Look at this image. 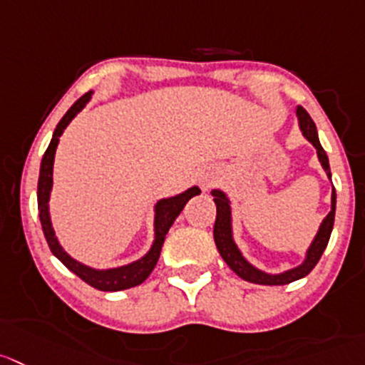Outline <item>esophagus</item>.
Masks as SVG:
<instances>
[{"label":"esophagus","mask_w":365,"mask_h":365,"mask_svg":"<svg viewBox=\"0 0 365 365\" xmlns=\"http://www.w3.org/2000/svg\"><path fill=\"white\" fill-rule=\"evenodd\" d=\"M204 185H210V180H206V182H204Z\"/></svg>","instance_id":"1"}]
</instances>
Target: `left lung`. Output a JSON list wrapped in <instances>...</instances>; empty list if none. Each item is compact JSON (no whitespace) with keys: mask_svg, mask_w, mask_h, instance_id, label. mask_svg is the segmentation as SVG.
<instances>
[{"mask_svg":"<svg viewBox=\"0 0 365 365\" xmlns=\"http://www.w3.org/2000/svg\"><path fill=\"white\" fill-rule=\"evenodd\" d=\"M297 118H299V127L303 130L304 138L317 148V155L319 161H321L322 168L324 172L328 173V177L331 179V172H329V163H328V155H326L324 148L321 147V141H319L317 136V128H315L314 120L310 118V114L307 113V109L303 107H297ZM213 197H215V204H217V220H215V227H213V238L215 244H217L218 252L224 258V262L227 263L229 269L232 272H237L242 279L251 281V283H258V284H289L292 281L301 279V277L308 276V274L314 270V267L317 265L319 259H321L322 252H324L326 245H328L329 237H331V229H333V222H335V202H336V193L335 188L331 192V211L326 215V218L322 220L321 227H319V232L315 235V240L312 242L310 249L307 252V259L301 263L299 267L292 270H287L283 274H267L258 270L256 267H252L247 259L242 256V252L238 251V247L232 242V231H231V206H229L227 197L224 195V192L220 190H213Z\"/></svg>","mask_w":365,"mask_h":365,"instance_id":"8db88e82","label":"left lung"}]
</instances>
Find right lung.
Wrapping results in <instances>:
<instances>
[{
  "mask_svg": "<svg viewBox=\"0 0 365 365\" xmlns=\"http://www.w3.org/2000/svg\"><path fill=\"white\" fill-rule=\"evenodd\" d=\"M91 98V91L86 93L84 96L76 100L71 107H69L68 113L62 116V120L58 121L57 128H55L53 138H51L50 145H48L46 152L43 155V161H41V172H39V185H37V207H39V218L41 225H43L44 238H46L48 245H50L51 252L71 270L73 274L81 277L82 281H86L88 284H91L93 289L102 290V292H118V290L125 289H133V287H138V284L143 283L150 272L154 270L155 263H158L159 255H161L163 242H165L166 232L172 227L173 220L179 217V213L182 211V207L186 206L192 197L199 195L200 190L197 186L186 190L185 193L180 195L172 197V199H163L159 200L158 206H155V240L154 245L150 247V251L143 256L138 262L130 263V265L118 267V269H109V270H96L91 269V267H86L82 263H78L76 259H73L71 256H68V252L61 247V244L55 238L53 227H51L50 222V211H48V200H50V192L51 185H53V159H55V150H57L58 138L64 133V128L68 127L69 121L76 116L84 109L86 103Z\"/></svg>",
  "mask_w": 365,
  "mask_h": 365,
  "instance_id": "right-lung-1",
  "label": "right lung"
}]
</instances>
